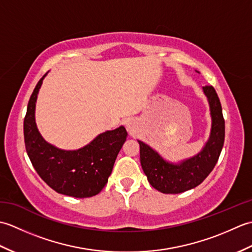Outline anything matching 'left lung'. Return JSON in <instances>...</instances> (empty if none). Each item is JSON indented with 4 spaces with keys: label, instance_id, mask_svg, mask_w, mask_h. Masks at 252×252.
Here are the masks:
<instances>
[{
    "label": "left lung",
    "instance_id": "obj_1",
    "mask_svg": "<svg viewBox=\"0 0 252 252\" xmlns=\"http://www.w3.org/2000/svg\"><path fill=\"white\" fill-rule=\"evenodd\" d=\"M210 105L212 127L210 138L195 157L180 164L167 162L145 143H140V157L144 173L151 185L163 194H179L202 183L217 164L225 137V121L222 106L216 90L211 85L203 87Z\"/></svg>",
    "mask_w": 252,
    "mask_h": 252
}]
</instances>
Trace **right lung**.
Returning <instances> with one entry per match:
<instances>
[{
    "instance_id": "add662e5",
    "label": "right lung",
    "mask_w": 252,
    "mask_h": 252,
    "mask_svg": "<svg viewBox=\"0 0 252 252\" xmlns=\"http://www.w3.org/2000/svg\"><path fill=\"white\" fill-rule=\"evenodd\" d=\"M44 76L32 92L24 120L25 146L40 178L63 195L87 198L104 189L116 158L126 142L125 126L101 133L78 151H63L45 142L36 129L34 109L36 96Z\"/></svg>"
}]
</instances>
